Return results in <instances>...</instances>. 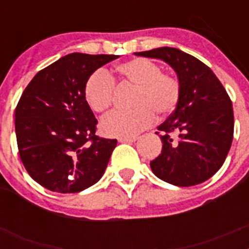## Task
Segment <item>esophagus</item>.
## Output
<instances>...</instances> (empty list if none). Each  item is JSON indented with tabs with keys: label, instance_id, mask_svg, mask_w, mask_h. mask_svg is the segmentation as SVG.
<instances>
[{
	"label": "esophagus",
	"instance_id": "1",
	"mask_svg": "<svg viewBox=\"0 0 249 249\" xmlns=\"http://www.w3.org/2000/svg\"><path fill=\"white\" fill-rule=\"evenodd\" d=\"M137 140H138V137H121L119 138V142L125 143V142H136Z\"/></svg>",
	"mask_w": 249,
	"mask_h": 249
}]
</instances>
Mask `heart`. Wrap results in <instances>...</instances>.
Instances as JSON below:
<instances>
[{"label":"heart","mask_w":249,"mask_h":249,"mask_svg":"<svg viewBox=\"0 0 249 249\" xmlns=\"http://www.w3.org/2000/svg\"><path fill=\"white\" fill-rule=\"evenodd\" d=\"M120 85L133 86L128 111H113L102 119L99 129L107 137H134L152 124L158 116L176 109L181 97V84L174 76L163 73L159 64L147 58H133L115 68ZM115 83L105 71H95L84 85V98L94 112H105L112 105Z\"/></svg>","instance_id":"obj_1"}]
</instances>
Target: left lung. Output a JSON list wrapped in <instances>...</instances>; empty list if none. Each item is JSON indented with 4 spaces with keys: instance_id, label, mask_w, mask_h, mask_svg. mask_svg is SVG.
Returning <instances> with one entry per match:
<instances>
[{
    "instance_id": "8db88e82",
    "label": "left lung",
    "mask_w": 249,
    "mask_h": 249,
    "mask_svg": "<svg viewBox=\"0 0 249 249\" xmlns=\"http://www.w3.org/2000/svg\"><path fill=\"white\" fill-rule=\"evenodd\" d=\"M136 55L164 60L181 84L177 107L158 126L163 148L150 163L152 172L182 187L207 181L222 166L231 147V99L208 66L179 49L165 46Z\"/></svg>"
}]
</instances>
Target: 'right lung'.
Segmentation results:
<instances>
[{
  "mask_svg": "<svg viewBox=\"0 0 249 249\" xmlns=\"http://www.w3.org/2000/svg\"><path fill=\"white\" fill-rule=\"evenodd\" d=\"M116 58L68 54L41 70L21 94L15 109L19 155L45 189L80 193L105 173L117 141L95 136L98 121L85 102L84 85Z\"/></svg>",
  "mask_w": 249,
  "mask_h": 249,
  "instance_id": "obj_1",
  "label": "right lung"
}]
</instances>
